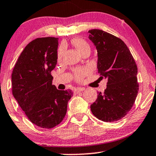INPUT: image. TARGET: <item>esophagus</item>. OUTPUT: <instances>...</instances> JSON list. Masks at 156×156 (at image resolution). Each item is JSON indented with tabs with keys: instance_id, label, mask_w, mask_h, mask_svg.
<instances>
[{
	"instance_id": "esophagus-1",
	"label": "esophagus",
	"mask_w": 156,
	"mask_h": 156,
	"mask_svg": "<svg viewBox=\"0 0 156 156\" xmlns=\"http://www.w3.org/2000/svg\"><path fill=\"white\" fill-rule=\"evenodd\" d=\"M84 89H85L84 88V87H79V88H76V89H74V94H77V93H79V92H80V91H84Z\"/></svg>"
}]
</instances>
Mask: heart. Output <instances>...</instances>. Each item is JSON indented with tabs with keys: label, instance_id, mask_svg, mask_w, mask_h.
Returning <instances> with one entry per match:
<instances>
[{
	"label": "heart",
	"instance_id": "obj_1",
	"mask_svg": "<svg viewBox=\"0 0 156 156\" xmlns=\"http://www.w3.org/2000/svg\"><path fill=\"white\" fill-rule=\"evenodd\" d=\"M72 43L75 48L77 49V50L80 52L81 55L84 54V52L90 51V46L87 42L85 41L84 40L82 39V38H74L72 40ZM64 53V48L63 46H61L58 50V53H57V58L58 59H61ZM88 72L87 69H82L76 70L74 72V78L76 80H81L83 78L85 74Z\"/></svg>",
	"mask_w": 156,
	"mask_h": 156
}]
</instances>
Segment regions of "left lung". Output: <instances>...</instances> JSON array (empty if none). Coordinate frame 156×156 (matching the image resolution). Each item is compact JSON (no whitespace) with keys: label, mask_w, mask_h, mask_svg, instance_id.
I'll list each match as a JSON object with an SVG mask.
<instances>
[{"label":"left lung","mask_w":156,"mask_h":156,"mask_svg":"<svg viewBox=\"0 0 156 156\" xmlns=\"http://www.w3.org/2000/svg\"><path fill=\"white\" fill-rule=\"evenodd\" d=\"M88 33L97 50L98 72L108 79L104 92H98L91 111L105 122L119 121L131 110L137 97V66L121 39L101 30H90Z\"/></svg>","instance_id":"8db88e82"}]
</instances>
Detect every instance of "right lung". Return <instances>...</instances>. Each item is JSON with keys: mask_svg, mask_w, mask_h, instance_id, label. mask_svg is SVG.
<instances>
[{"mask_svg": "<svg viewBox=\"0 0 156 156\" xmlns=\"http://www.w3.org/2000/svg\"><path fill=\"white\" fill-rule=\"evenodd\" d=\"M58 38L41 37L25 47L12 70V95L32 123L52 129L62 122L72 90H58L51 71L57 62Z\"/></svg>", "mask_w": 156, "mask_h": 156, "instance_id": "obj_1", "label": "right lung"}]
</instances>
